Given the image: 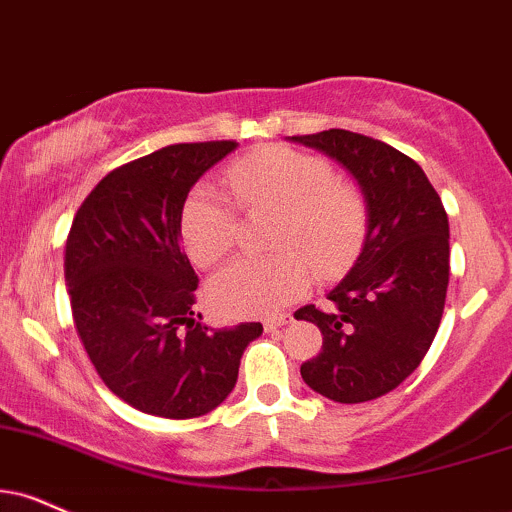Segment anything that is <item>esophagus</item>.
Here are the masks:
<instances>
[{"instance_id": "obj_1", "label": "esophagus", "mask_w": 512, "mask_h": 512, "mask_svg": "<svg viewBox=\"0 0 512 512\" xmlns=\"http://www.w3.org/2000/svg\"><path fill=\"white\" fill-rule=\"evenodd\" d=\"M291 324V315H279V317H269L264 319V331H276L281 329V326Z\"/></svg>"}]
</instances>
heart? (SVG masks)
<instances>
[{
  "instance_id": "b5f03b06",
  "label": "heart",
  "mask_w": 512,
  "mask_h": 512,
  "mask_svg": "<svg viewBox=\"0 0 512 512\" xmlns=\"http://www.w3.org/2000/svg\"><path fill=\"white\" fill-rule=\"evenodd\" d=\"M229 186L243 207L279 209L274 248L288 252L267 260L240 257L214 274L209 300L221 315H276L310 288L312 274L301 254L319 274L334 276L360 250L365 202L355 188L336 181L324 159L291 147H262L231 164ZM236 224L229 197L209 183L197 186L181 209V240L190 260L200 267L219 262L231 250Z\"/></svg>"
}]
</instances>
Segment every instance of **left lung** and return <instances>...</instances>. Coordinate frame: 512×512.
<instances>
[{"instance_id":"obj_1","label":"left lung","mask_w":512,"mask_h":512,"mask_svg":"<svg viewBox=\"0 0 512 512\" xmlns=\"http://www.w3.org/2000/svg\"><path fill=\"white\" fill-rule=\"evenodd\" d=\"M288 140L336 159L365 197L362 250L326 295L331 307L295 312L324 336L300 367L305 384L336 403H365L408 379L432 346L451 260L446 209L422 166L381 140L343 128Z\"/></svg>"}]
</instances>
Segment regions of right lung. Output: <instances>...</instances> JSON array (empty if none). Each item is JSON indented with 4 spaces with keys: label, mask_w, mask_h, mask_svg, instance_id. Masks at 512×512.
Returning a JSON list of instances; mask_svg holds the SVG:
<instances>
[{
    "label": "right lung",
    "mask_w": 512,
    "mask_h": 512,
    "mask_svg": "<svg viewBox=\"0 0 512 512\" xmlns=\"http://www.w3.org/2000/svg\"><path fill=\"white\" fill-rule=\"evenodd\" d=\"M233 140L169 145L114 169L85 197L64 276L73 324L107 389L147 415L188 420L229 398L260 322L209 329L197 274L181 250L190 188L236 150Z\"/></svg>",
    "instance_id": "obj_1"
}]
</instances>
